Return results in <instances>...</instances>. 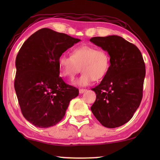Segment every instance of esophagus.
<instances>
[{"mask_svg":"<svg viewBox=\"0 0 160 160\" xmlns=\"http://www.w3.org/2000/svg\"><path fill=\"white\" fill-rule=\"evenodd\" d=\"M86 90H85V89H80L79 92H80V94H82V93L85 92H86Z\"/></svg>","mask_w":160,"mask_h":160,"instance_id":"esophagus-1","label":"esophagus"}]
</instances>
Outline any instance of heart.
Instances as JSON below:
<instances>
[{"label":"heart","mask_w":160,"mask_h":160,"mask_svg":"<svg viewBox=\"0 0 160 160\" xmlns=\"http://www.w3.org/2000/svg\"><path fill=\"white\" fill-rule=\"evenodd\" d=\"M60 75L69 80L74 79L80 68L82 74L75 81L78 86L85 87L106 76L110 68V56L104 49L83 45L72 51L71 56L62 54L58 58Z\"/></svg>","instance_id":"heart-1"}]
</instances>
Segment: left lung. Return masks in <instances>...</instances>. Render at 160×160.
<instances>
[{"label":"left lung","instance_id":"1","mask_svg":"<svg viewBox=\"0 0 160 160\" xmlns=\"http://www.w3.org/2000/svg\"><path fill=\"white\" fill-rule=\"evenodd\" d=\"M110 56V68L99 85L92 112L102 126L113 128L128 122L142 98L145 66L136 46L121 37L112 35L90 39Z\"/></svg>","mask_w":160,"mask_h":160}]
</instances>
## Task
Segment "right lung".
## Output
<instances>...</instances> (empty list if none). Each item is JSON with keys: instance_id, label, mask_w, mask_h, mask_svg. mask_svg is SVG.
Returning a JSON list of instances; mask_svg holds the SVG:
<instances>
[{"instance_id": "right-lung-1", "label": "right lung", "mask_w": 160, "mask_h": 160, "mask_svg": "<svg viewBox=\"0 0 160 160\" xmlns=\"http://www.w3.org/2000/svg\"><path fill=\"white\" fill-rule=\"evenodd\" d=\"M80 39L48 28L31 35L16 57L15 90L21 112L39 128L57 124L79 90L59 76L58 58Z\"/></svg>"}]
</instances>
